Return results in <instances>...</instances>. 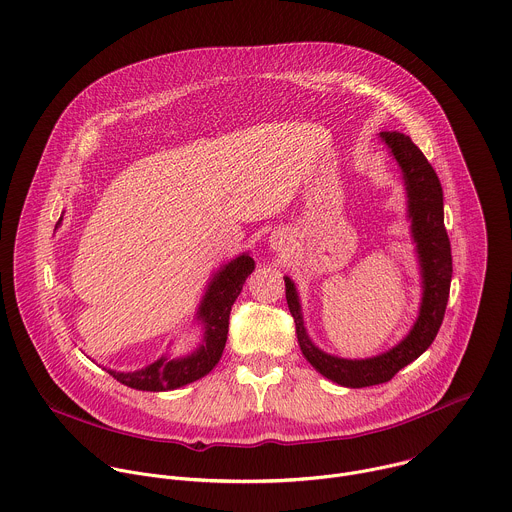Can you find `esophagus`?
Segmentation results:
<instances>
[{
	"label": "esophagus",
	"instance_id": "esophagus-1",
	"mask_svg": "<svg viewBox=\"0 0 512 512\" xmlns=\"http://www.w3.org/2000/svg\"><path fill=\"white\" fill-rule=\"evenodd\" d=\"M271 243H273V247H279V245H281V239H279V237H273Z\"/></svg>",
	"mask_w": 512,
	"mask_h": 512
}]
</instances>
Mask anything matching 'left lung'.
I'll return each mask as SVG.
<instances>
[{"label":"left lung","mask_w":512,"mask_h":512,"mask_svg":"<svg viewBox=\"0 0 512 512\" xmlns=\"http://www.w3.org/2000/svg\"><path fill=\"white\" fill-rule=\"evenodd\" d=\"M381 137L389 145L405 175L409 191V217L413 219V235L423 267L425 293L413 331L395 349L373 359L349 361L331 357L319 351L307 337L295 285L289 277H285L287 305L295 319L297 339L303 355L323 377L353 389L391 381L403 367L413 363L431 347L443 325L453 277L451 241L445 229L443 187L433 165L409 135L399 131H381Z\"/></svg>","instance_id":"1"}]
</instances>
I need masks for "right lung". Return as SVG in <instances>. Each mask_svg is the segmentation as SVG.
Returning a JSON list of instances; mask_svg holds the SVG:
<instances>
[{
    "instance_id": "obj_1",
    "label": "right lung",
    "mask_w": 512,
    "mask_h": 512,
    "mask_svg": "<svg viewBox=\"0 0 512 512\" xmlns=\"http://www.w3.org/2000/svg\"><path fill=\"white\" fill-rule=\"evenodd\" d=\"M61 221V217H59ZM57 221V225H59ZM255 261L249 255H241L227 263L213 279L207 295L201 303L199 317L205 323V345L185 359H165L151 363L149 367L133 373H115L113 379L139 391H171L205 377L221 359L225 349L229 315L235 299L239 297L245 279L253 273Z\"/></svg>"
}]
</instances>
